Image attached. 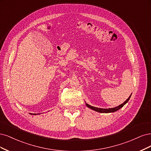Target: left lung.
Masks as SVG:
<instances>
[{
    "label": "left lung",
    "mask_w": 151,
    "mask_h": 151,
    "mask_svg": "<svg viewBox=\"0 0 151 151\" xmlns=\"http://www.w3.org/2000/svg\"><path fill=\"white\" fill-rule=\"evenodd\" d=\"M131 95L129 97V98L126 100L124 103L122 104H121L120 105H119L118 106H116V107H114V108H111V109H101V108H97V107H95V106H91L88 104H86V105L88 106V108L92 109L93 110H95L96 111H98V112H100V113H111V112H114V111H117L118 110H119L120 109H121L122 106H124V105H125L127 103L128 101L129 100L130 98Z\"/></svg>",
    "instance_id": "obj_1"
}]
</instances>
